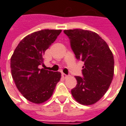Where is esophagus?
Instances as JSON below:
<instances>
[{
	"label": "esophagus",
	"mask_w": 126,
	"mask_h": 126,
	"mask_svg": "<svg viewBox=\"0 0 126 126\" xmlns=\"http://www.w3.org/2000/svg\"><path fill=\"white\" fill-rule=\"evenodd\" d=\"M62 78H64V79H66V78L68 77V76L66 75V74H64V73L62 74Z\"/></svg>",
	"instance_id": "obj_1"
}]
</instances>
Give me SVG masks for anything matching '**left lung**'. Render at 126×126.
Wrapping results in <instances>:
<instances>
[{
  "instance_id": "obj_1",
  "label": "left lung",
  "mask_w": 126,
  "mask_h": 126,
  "mask_svg": "<svg viewBox=\"0 0 126 126\" xmlns=\"http://www.w3.org/2000/svg\"><path fill=\"white\" fill-rule=\"evenodd\" d=\"M76 58L83 61L82 74L75 76L77 84L71 90L80 104L90 105L101 99L114 77V60L107 43L94 32L83 29L64 30Z\"/></svg>"
}]
</instances>
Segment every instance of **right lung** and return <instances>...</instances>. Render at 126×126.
I'll return each instance as SVG.
<instances>
[{"label": "right lung", "instance_id": "obj_1", "mask_svg": "<svg viewBox=\"0 0 126 126\" xmlns=\"http://www.w3.org/2000/svg\"><path fill=\"white\" fill-rule=\"evenodd\" d=\"M62 30L44 29L24 37L13 52L10 69L17 89L29 101L41 104L52 96L61 78L60 72L40 69L43 56Z\"/></svg>", "mask_w": 126, "mask_h": 126}]
</instances>
